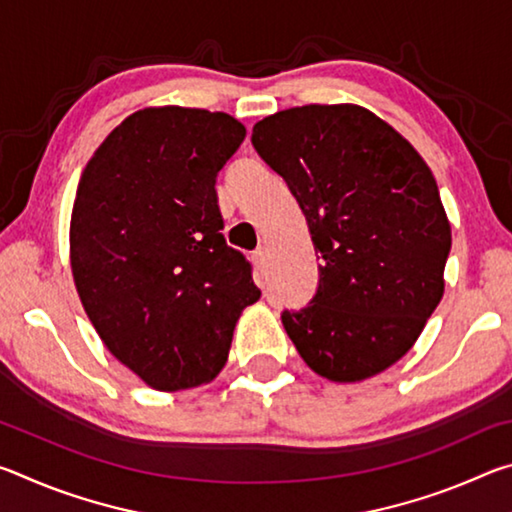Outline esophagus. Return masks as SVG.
<instances>
[{"instance_id": "obj_1", "label": "esophagus", "mask_w": 512, "mask_h": 512, "mask_svg": "<svg viewBox=\"0 0 512 512\" xmlns=\"http://www.w3.org/2000/svg\"><path fill=\"white\" fill-rule=\"evenodd\" d=\"M253 264H255L257 271H264V268H266V250L264 248L255 250V253H253Z\"/></svg>"}]
</instances>
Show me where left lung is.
Masks as SVG:
<instances>
[{
    "mask_svg": "<svg viewBox=\"0 0 512 512\" xmlns=\"http://www.w3.org/2000/svg\"><path fill=\"white\" fill-rule=\"evenodd\" d=\"M250 140L287 180L323 259L309 305L282 311L289 339L329 381L379 375L413 348L445 293L452 228L436 178L354 103L275 112Z\"/></svg>",
    "mask_w": 512,
    "mask_h": 512,
    "instance_id": "left-lung-1",
    "label": "left lung"
}]
</instances>
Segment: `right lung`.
I'll use <instances>...</instances> for the list:
<instances>
[{
  "label": "right lung",
  "instance_id": "right-lung-1",
  "mask_svg": "<svg viewBox=\"0 0 512 512\" xmlns=\"http://www.w3.org/2000/svg\"><path fill=\"white\" fill-rule=\"evenodd\" d=\"M244 124L201 108L133 112L81 173L69 262L106 348L155 391L207 384L259 300L250 264L225 244L216 176Z\"/></svg>",
  "mask_w": 512,
  "mask_h": 512
}]
</instances>
